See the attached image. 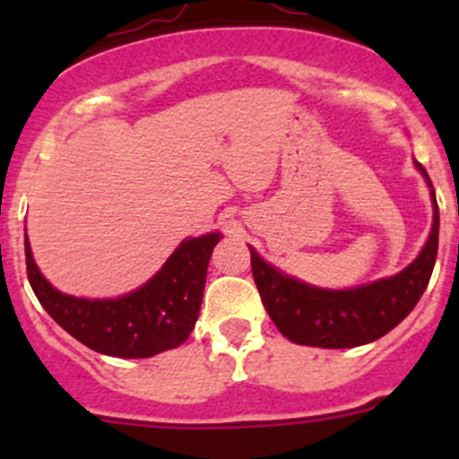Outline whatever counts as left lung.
<instances>
[{
    "label": "left lung",
    "mask_w": 459,
    "mask_h": 459,
    "mask_svg": "<svg viewBox=\"0 0 459 459\" xmlns=\"http://www.w3.org/2000/svg\"><path fill=\"white\" fill-rule=\"evenodd\" d=\"M433 195V229L418 259L397 275L351 290H324L281 275L268 266L251 247V271L264 308L277 331L295 344L319 349H353L368 344L395 328L420 302L427 290L437 257L439 208L433 184L420 161Z\"/></svg>",
    "instance_id": "obj_1"
}]
</instances>
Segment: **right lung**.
Instances as JSON below:
<instances>
[{"label": "right lung", "mask_w": 459, "mask_h": 459, "mask_svg": "<svg viewBox=\"0 0 459 459\" xmlns=\"http://www.w3.org/2000/svg\"><path fill=\"white\" fill-rule=\"evenodd\" d=\"M220 233L186 239L142 289L117 299H84L55 290L32 259L26 273L37 299L75 340L110 358H152L184 344L200 316L208 259Z\"/></svg>", "instance_id": "1"}]
</instances>
